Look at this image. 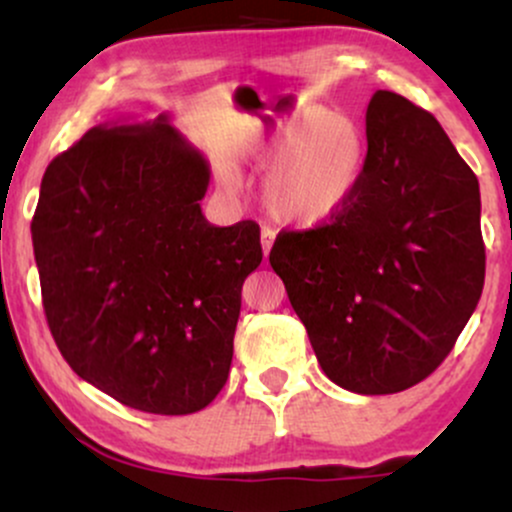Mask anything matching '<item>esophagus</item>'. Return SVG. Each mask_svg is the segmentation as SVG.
I'll list each match as a JSON object with an SVG mask.
<instances>
[{
    "mask_svg": "<svg viewBox=\"0 0 512 512\" xmlns=\"http://www.w3.org/2000/svg\"><path fill=\"white\" fill-rule=\"evenodd\" d=\"M274 240H276V231H274V228L264 226V228H262V250H264V255H269V252H272Z\"/></svg>",
    "mask_w": 512,
    "mask_h": 512,
    "instance_id": "obj_1",
    "label": "esophagus"
}]
</instances>
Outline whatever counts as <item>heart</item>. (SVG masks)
Listing matches in <instances>:
<instances>
[{"label":"heart","mask_w":512,"mask_h":512,"mask_svg":"<svg viewBox=\"0 0 512 512\" xmlns=\"http://www.w3.org/2000/svg\"><path fill=\"white\" fill-rule=\"evenodd\" d=\"M269 170L262 197L279 219L315 226L337 216L361 185L368 163V137L349 115L305 108L281 117L257 146Z\"/></svg>","instance_id":"heart-1"}]
</instances>
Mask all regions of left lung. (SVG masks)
Masks as SVG:
<instances>
[{
    "mask_svg": "<svg viewBox=\"0 0 512 512\" xmlns=\"http://www.w3.org/2000/svg\"><path fill=\"white\" fill-rule=\"evenodd\" d=\"M368 163L330 223L281 231L269 264L332 383L392 395L450 354L484 289L479 180L426 110L375 91Z\"/></svg>",
    "mask_w": 512,
    "mask_h": 512,
    "instance_id": "8db88e82",
    "label": "left lung"
}]
</instances>
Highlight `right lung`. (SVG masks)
<instances>
[{
	"mask_svg": "<svg viewBox=\"0 0 512 512\" xmlns=\"http://www.w3.org/2000/svg\"><path fill=\"white\" fill-rule=\"evenodd\" d=\"M209 163L168 115L98 125L45 170L31 233L57 349L125 407L180 416L226 385L260 226L204 219Z\"/></svg>",
	"mask_w": 512,
	"mask_h": 512,
	"instance_id": "obj_1",
	"label": "right lung"
}]
</instances>
